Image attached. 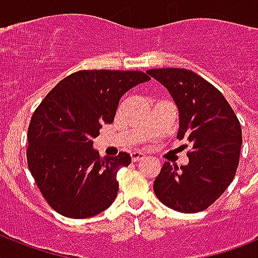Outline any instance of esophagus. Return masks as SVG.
I'll return each instance as SVG.
<instances>
[{"label": "esophagus", "mask_w": 258, "mask_h": 258, "mask_svg": "<svg viewBox=\"0 0 258 258\" xmlns=\"http://www.w3.org/2000/svg\"><path fill=\"white\" fill-rule=\"evenodd\" d=\"M131 158H133V162H139L142 161V159H145L146 155L145 154L139 153V151H134V153H131Z\"/></svg>", "instance_id": "obj_1"}]
</instances>
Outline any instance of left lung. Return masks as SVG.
I'll return each instance as SVG.
<instances>
[{
	"label": "left lung",
	"instance_id": "1",
	"mask_svg": "<svg viewBox=\"0 0 258 258\" xmlns=\"http://www.w3.org/2000/svg\"><path fill=\"white\" fill-rule=\"evenodd\" d=\"M147 74L170 92L179 113L176 138L191 145L186 166L163 163L154 182L155 196L176 212H202L236 175L242 145L240 121L224 95L192 71L159 68Z\"/></svg>",
	"mask_w": 258,
	"mask_h": 258
}]
</instances>
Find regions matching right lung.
Returning a JSON list of instances; mask_svg holds the SVG:
<instances>
[{
	"mask_svg": "<svg viewBox=\"0 0 258 258\" xmlns=\"http://www.w3.org/2000/svg\"><path fill=\"white\" fill-rule=\"evenodd\" d=\"M141 71H79L41 101L28 128V166L50 208L68 218L104 212L119 190L117 171L131 163L127 153L99 157L93 138L111 124L120 97L149 82Z\"/></svg>",
	"mask_w": 258,
	"mask_h": 258,
	"instance_id": "1",
	"label": "right lung"
}]
</instances>
